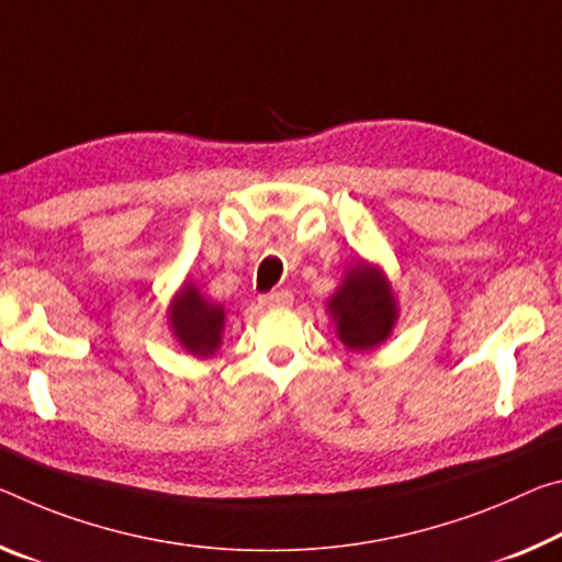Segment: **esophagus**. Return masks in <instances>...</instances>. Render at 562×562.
<instances>
[{"instance_id":"esophagus-1","label":"esophagus","mask_w":562,"mask_h":562,"mask_svg":"<svg viewBox=\"0 0 562 562\" xmlns=\"http://www.w3.org/2000/svg\"><path fill=\"white\" fill-rule=\"evenodd\" d=\"M292 292L290 290H274V292H270V295H265L262 297V305H267V307H288V305H292Z\"/></svg>"}]
</instances>
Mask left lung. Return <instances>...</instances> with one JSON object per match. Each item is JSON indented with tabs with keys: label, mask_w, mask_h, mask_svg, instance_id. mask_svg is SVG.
<instances>
[{
	"label": "left lung",
	"mask_w": 562,
	"mask_h": 562,
	"mask_svg": "<svg viewBox=\"0 0 562 562\" xmlns=\"http://www.w3.org/2000/svg\"><path fill=\"white\" fill-rule=\"evenodd\" d=\"M327 315L335 323V335L347 350H375L393 335L400 307L385 270L368 260L350 262L345 278L327 300Z\"/></svg>",
	"instance_id": "left-lung-1"
}]
</instances>
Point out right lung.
<instances>
[{"label":"right lung","instance_id":"1","mask_svg":"<svg viewBox=\"0 0 562 562\" xmlns=\"http://www.w3.org/2000/svg\"><path fill=\"white\" fill-rule=\"evenodd\" d=\"M167 323L182 350L204 360L212 358L222 345L225 307L204 297L198 284L184 280L175 297L169 300Z\"/></svg>","mask_w":562,"mask_h":562}]
</instances>
